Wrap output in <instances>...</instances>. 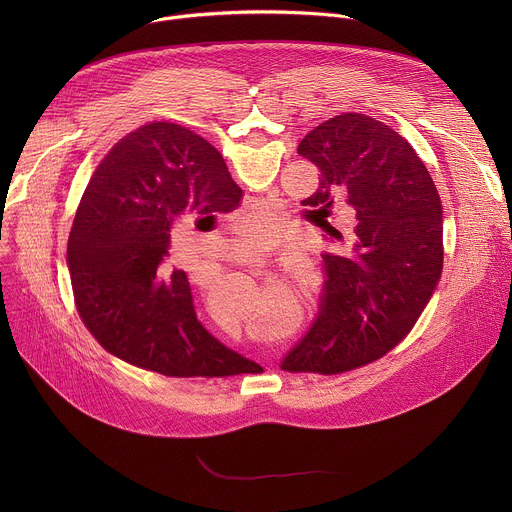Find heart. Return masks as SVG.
Listing matches in <instances>:
<instances>
[{
	"label": "heart",
	"mask_w": 512,
	"mask_h": 512,
	"mask_svg": "<svg viewBox=\"0 0 512 512\" xmlns=\"http://www.w3.org/2000/svg\"><path fill=\"white\" fill-rule=\"evenodd\" d=\"M247 255H251V253H249V251H247Z\"/></svg>",
	"instance_id": "obj_1"
}]
</instances>
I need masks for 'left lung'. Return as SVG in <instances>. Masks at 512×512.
<instances>
[{
	"label": "left lung",
	"mask_w": 512,
	"mask_h": 512,
	"mask_svg": "<svg viewBox=\"0 0 512 512\" xmlns=\"http://www.w3.org/2000/svg\"><path fill=\"white\" fill-rule=\"evenodd\" d=\"M298 154L322 176L302 204L322 216L320 227L340 247L322 257L318 314L281 369L336 375L381 358L417 322L442 275V202L407 139L369 115L320 123ZM342 201L357 214L346 236L325 221Z\"/></svg>",
	"instance_id": "left-lung-1"
}]
</instances>
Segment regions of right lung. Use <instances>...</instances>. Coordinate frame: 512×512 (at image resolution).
<instances>
[{"label": "right lung", "mask_w": 512, "mask_h": 512, "mask_svg": "<svg viewBox=\"0 0 512 512\" xmlns=\"http://www.w3.org/2000/svg\"><path fill=\"white\" fill-rule=\"evenodd\" d=\"M241 198L223 156L180 125H143L115 145L81 198L66 249L77 310L103 348L166 377L261 369L208 334L186 273L166 263L176 223H216Z\"/></svg>", "instance_id": "1"}]
</instances>
